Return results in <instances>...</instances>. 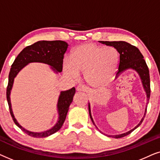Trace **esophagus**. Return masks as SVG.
Segmentation results:
<instances>
[{"mask_svg":"<svg viewBox=\"0 0 160 160\" xmlns=\"http://www.w3.org/2000/svg\"><path fill=\"white\" fill-rule=\"evenodd\" d=\"M76 90L78 92H84L86 90V87H85L84 85H82V84H79L78 85L77 87H76Z\"/></svg>","mask_w":160,"mask_h":160,"instance_id":"esophagus-1","label":"esophagus"}]
</instances>
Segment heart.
<instances>
[{"label": "heart", "mask_w": 160, "mask_h": 160, "mask_svg": "<svg viewBox=\"0 0 160 160\" xmlns=\"http://www.w3.org/2000/svg\"><path fill=\"white\" fill-rule=\"evenodd\" d=\"M118 63L119 53L115 48L87 43L76 47L71 60H64L63 71L73 80L78 78L80 73H85V79L91 87H103L114 78Z\"/></svg>", "instance_id": "heart-1"}]
</instances>
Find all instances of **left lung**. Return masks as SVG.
Masks as SVG:
<instances>
[{
	"instance_id": "1",
	"label": "left lung",
	"mask_w": 160,
	"mask_h": 160,
	"mask_svg": "<svg viewBox=\"0 0 160 160\" xmlns=\"http://www.w3.org/2000/svg\"><path fill=\"white\" fill-rule=\"evenodd\" d=\"M100 43H102V44H106L107 46H110V47H114L117 50V52L119 53V71H118L117 73V76L116 78L119 77V75L121 73H123L127 70L128 69H132L137 72V73L138 74L141 80L142 85H143V89L145 91L146 95V108H145V113H144L143 117L142 118L141 122L138 124V125L135 127L134 128L130 130L128 132L122 133L120 135H107L108 137H112L115 138H120L124 137L126 135H128L132 132L133 130H135V129L141 125V124L143 122V120L145 117L146 113V108H147V104L148 103V100L150 98V76H149V71H148V66L146 65V61L143 59V56L142 55V54L140 52V50L138 49L137 47H135V46L131 45L130 43L125 41H99ZM89 113L90 119L94 125L95 126V128L98 129L97 126L95 125L94 120L92 119L91 114V108H90V103L89 102ZM100 132L102 133L101 131L99 130Z\"/></svg>"
}]
</instances>
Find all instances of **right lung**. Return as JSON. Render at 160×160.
I'll return each instance as SVG.
<instances>
[{
  "label": "right lung",
  "instance_id": "right-lung-1",
  "mask_svg": "<svg viewBox=\"0 0 160 160\" xmlns=\"http://www.w3.org/2000/svg\"><path fill=\"white\" fill-rule=\"evenodd\" d=\"M68 44L63 41H37L33 44L25 47L18 54L11 68L8 75V84L6 90V98L9 107L10 113L14 120V123L19 127L23 132L30 136L34 138H46L49 136L60 130L64 123L70 105L73 101V96L75 95L76 89L73 87L66 91H61L59 95L57 110L58 113V119L56 124L49 130L43 132H32L26 130L22 127L13 113L11 102V91H12L14 78L26 65L31 62H41L49 65L54 73H58L62 72V63L64 54L66 52Z\"/></svg>",
  "mask_w": 160,
  "mask_h": 160
}]
</instances>
